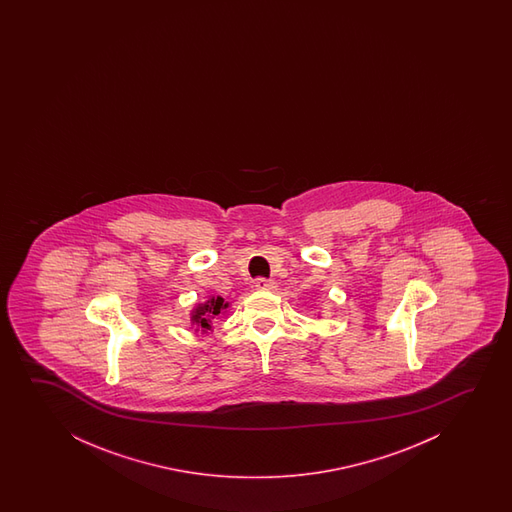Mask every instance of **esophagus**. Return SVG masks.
Instances as JSON below:
<instances>
[{
    "instance_id": "34e87169",
    "label": "esophagus",
    "mask_w": 512,
    "mask_h": 512,
    "mask_svg": "<svg viewBox=\"0 0 512 512\" xmlns=\"http://www.w3.org/2000/svg\"><path fill=\"white\" fill-rule=\"evenodd\" d=\"M274 283L273 280H266V278H259V280L255 281V287L259 288V290H273Z\"/></svg>"
}]
</instances>
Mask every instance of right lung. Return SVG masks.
<instances>
[{
	"instance_id": "add662e5",
	"label": "right lung",
	"mask_w": 512,
	"mask_h": 512,
	"mask_svg": "<svg viewBox=\"0 0 512 512\" xmlns=\"http://www.w3.org/2000/svg\"><path fill=\"white\" fill-rule=\"evenodd\" d=\"M229 308V302H225L220 295L218 297H210L203 304H197L196 308L190 313V322L196 325L197 330L208 332L211 330V323L217 320L218 316L224 315L225 309Z\"/></svg>"
}]
</instances>
